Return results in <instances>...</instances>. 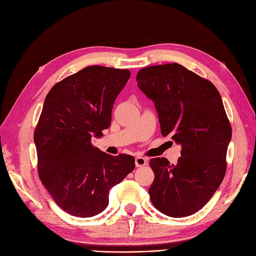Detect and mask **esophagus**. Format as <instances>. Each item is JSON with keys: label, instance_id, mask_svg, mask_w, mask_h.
<instances>
[{"label": "esophagus", "instance_id": "34e87169", "mask_svg": "<svg viewBox=\"0 0 256 256\" xmlns=\"http://www.w3.org/2000/svg\"><path fill=\"white\" fill-rule=\"evenodd\" d=\"M147 164V160L144 158V157H140L138 156L136 158V168H140V166H144Z\"/></svg>", "mask_w": 256, "mask_h": 256}]
</instances>
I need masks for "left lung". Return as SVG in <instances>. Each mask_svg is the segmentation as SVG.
I'll use <instances>...</instances> for the list:
<instances>
[{
  "mask_svg": "<svg viewBox=\"0 0 256 256\" xmlns=\"http://www.w3.org/2000/svg\"><path fill=\"white\" fill-rule=\"evenodd\" d=\"M136 81L154 102L161 134L182 145L175 166L166 158L150 159V200L168 216H190L212 198L226 172L232 127L220 92L177 63L144 67Z\"/></svg>",
  "mask_w": 256,
  "mask_h": 256,
  "instance_id": "left-lung-1",
  "label": "left lung"
}]
</instances>
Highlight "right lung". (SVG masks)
Listing matches in <instances>:
<instances>
[{
  "label": "right lung",
  "mask_w": 256,
  "mask_h": 256,
  "mask_svg": "<svg viewBox=\"0 0 256 256\" xmlns=\"http://www.w3.org/2000/svg\"><path fill=\"white\" fill-rule=\"evenodd\" d=\"M128 69L88 66L58 82L44 99L34 131L37 170L56 203L80 218L102 212L109 191L136 166L134 158L111 156L92 144L110 127Z\"/></svg>",
  "instance_id": "add662e5"
}]
</instances>
